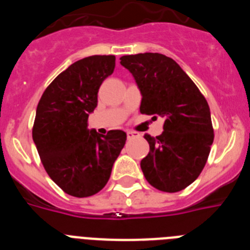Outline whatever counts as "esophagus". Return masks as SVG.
Returning a JSON list of instances; mask_svg holds the SVG:
<instances>
[{"instance_id": "obj_1", "label": "esophagus", "mask_w": 250, "mask_h": 250, "mask_svg": "<svg viewBox=\"0 0 250 250\" xmlns=\"http://www.w3.org/2000/svg\"><path fill=\"white\" fill-rule=\"evenodd\" d=\"M126 135H127V139H134V138H138L140 134L136 131H126Z\"/></svg>"}]
</instances>
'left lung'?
<instances>
[{
	"label": "left lung",
	"mask_w": 250,
	"mask_h": 250,
	"mask_svg": "<svg viewBox=\"0 0 250 250\" xmlns=\"http://www.w3.org/2000/svg\"><path fill=\"white\" fill-rule=\"evenodd\" d=\"M120 60L141 92V114L165 119L161 135H144L150 146L140 163L145 179L158 190H183L200 175L210 152L214 130L209 105L173 59L145 52Z\"/></svg>",
	"instance_id": "obj_1"
}]
</instances>
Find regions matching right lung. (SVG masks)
Instances as JSON below:
<instances>
[{
	"mask_svg": "<svg viewBox=\"0 0 250 250\" xmlns=\"http://www.w3.org/2000/svg\"><path fill=\"white\" fill-rule=\"evenodd\" d=\"M114 68V55L79 60L47 86L37 105L32 139L46 173L68 195L99 193L126 141L123 130L100 135L87 129L99 89Z\"/></svg>",
	"mask_w": 250,
	"mask_h": 250,
	"instance_id": "add662e5",
	"label": "right lung"
}]
</instances>
